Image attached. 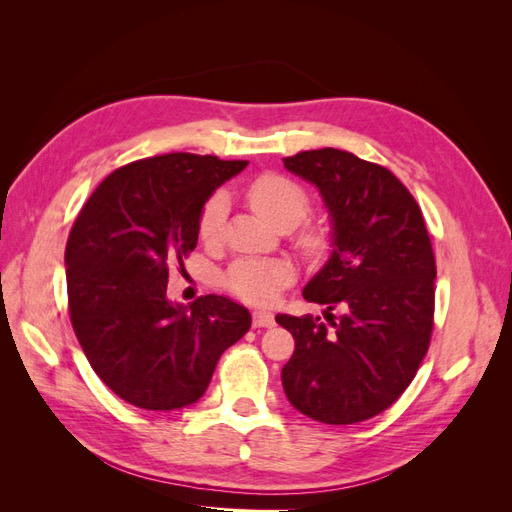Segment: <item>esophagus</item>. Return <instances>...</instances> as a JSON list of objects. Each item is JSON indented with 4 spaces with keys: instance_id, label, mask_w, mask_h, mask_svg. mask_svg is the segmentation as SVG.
I'll list each match as a JSON object with an SVG mask.
<instances>
[{
    "instance_id": "1",
    "label": "esophagus",
    "mask_w": 512,
    "mask_h": 512,
    "mask_svg": "<svg viewBox=\"0 0 512 512\" xmlns=\"http://www.w3.org/2000/svg\"><path fill=\"white\" fill-rule=\"evenodd\" d=\"M252 324H254V329H260V327L271 329L275 324V316L271 312H254Z\"/></svg>"
}]
</instances>
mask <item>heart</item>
Instances as JSON below:
<instances>
[{
  "label": "heart",
  "mask_w": 512,
  "mask_h": 512,
  "mask_svg": "<svg viewBox=\"0 0 512 512\" xmlns=\"http://www.w3.org/2000/svg\"><path fill=\"white\" fill-rule=\"evenodd\" d=\"M243 194L260 218L282 230L299 226L312 207V198L299 181L282 173H273V170L247 181ZM224 218L226 198L222 192H215L200 207L196 220L198 237L205 243L218 241ZM297 247L305 256L318 258L329 250V232L318 224H305L297 232ZM290 280L292 269L286 262L260 258H241L232 262L224 275V284L235 297L256 305L271 303Z\"/></svg>",
  "instance_id": "obj_1"
}]
</instances>
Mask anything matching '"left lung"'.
I'll list each match as a JSON object with an SVG mask.
<instances>
[{
	"mask_svg": "<svg viewBox=\"0 0 512 512\" xmlns=\"http://www.w3.org/2000/svg\"><path fill=\"white\" fill-rule=\"evenodd\" d=\"M318 185L335 250L303 290L312 314L275 316L294 337L282 369L290 404L314 421L352 425L384 412L414 380L429 350L436 256L421 207L389 168L324 147L284 158ZM335 308L343 314L335 317Z\"/></svg>",
	"mask_w": 512,
	"mask_h": 512,
	"instance_id": "8db88e82",
	"label": "left lung"
}]
</instances>
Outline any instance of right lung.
<instances>
[{
	"label": "right lung",
	"instance_id": "add662e5",
	"mask_svg": "<svg viewBox=\"0 0 512 512\" xmlns=\"http://www.w3.org/2000/svg\"><path fill=\"white\" fill-rule=\"evenodd\" d=\"M245 160L164 153L113 170L87 198L66 243L68 312L100 380L143 410L203 397L250 312L220 294L168 303V267L188 258L211 192Z\"/></svg>",
	"mask_w": 512,
	"mask_h": 512
}]
</instances>
